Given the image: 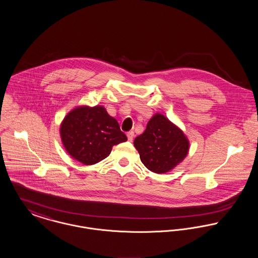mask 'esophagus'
I'll return each mask as SVG.
<instances>
[{"instance_id": "34e87169", "label": "esophagus", "mask_w": 258, "mask_h": 258, "mask_svg": "<svg viewBox=\"0 0 258 258\" xmlns=\"http://www.w3.org/2000/svg\"><path fill=\"white\" fill-rule=\"evenodd\" d=\"M126 137H127L128 141H133L134 137H135V133H134V132H128V133L126 134Z\"/></svg>"}]
</instances>
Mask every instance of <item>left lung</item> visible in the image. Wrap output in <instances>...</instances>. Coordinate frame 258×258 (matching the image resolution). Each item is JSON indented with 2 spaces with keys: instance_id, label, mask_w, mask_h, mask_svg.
I'll return each instance as SVG.
<instances>
[{
  "instance_id": "left-lung-1",
  "label": "left lung",
  "mask_w": 258,
  "mask_h": 258,
  "mask_svg": "<svg viewBox=\"0 0 258 258\" xmlns=\"http://www.w3.org/2000/svg\"><path fill=\"white\" fill-rule=\"evenodd\" d=\"M143 165L151 172L173 170L188 153L189 142L182 131L161 114L154 115L146 130L134 141Z\"/></svg>"
}]
</instances>
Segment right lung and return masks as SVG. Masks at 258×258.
Here are the masks:
<instances>
[{
  "instance_id": "obj_1",
  "label": "right lung",
  "mask_w": 258,
  "mask_h": 258,
  "mask_svg": "<svg viewBox=\"0 0 258 258\" xmlns=\"http://www.w3.org/2000/svg\"><path fill=\"white\" fill-rule=\"evenodd\" d=\"M59 134L67 152L84 165L107 158L114 145L126 141L117 119L102 106H80L60 123Z\"/></svg>"
}]
</instances>
